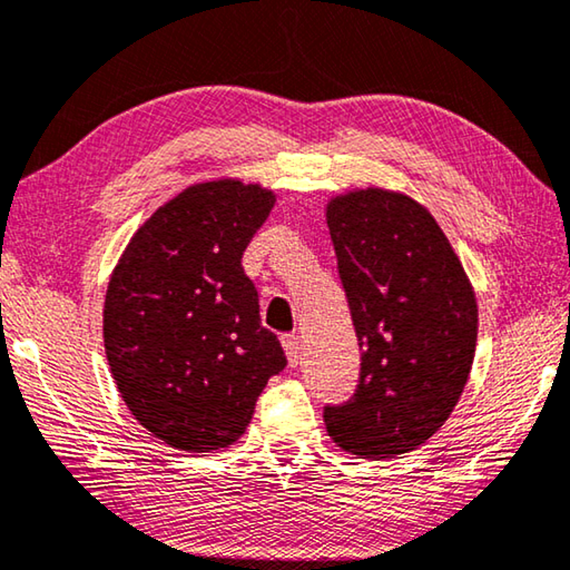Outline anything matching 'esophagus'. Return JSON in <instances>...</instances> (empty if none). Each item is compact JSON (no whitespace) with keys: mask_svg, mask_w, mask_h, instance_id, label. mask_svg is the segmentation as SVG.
Returning a JSON list of instances; mask_svg holds the SVG:
<instances>
[{"mask_svg":"<svg viewBox=\"0 0 570 570\" xmlns=\"http://www.w3.org/2000/svg\"><path fill=\"white\" fill-rule=\"evenodd\" d=\"M282 345L286 351V361L292 367H296L301 363V338L298 336H284Z\"/></svg>","mask_w":570,"mask_h":570,"instance_id":"esophagus-1","label":"esophagus"}]
</instances>
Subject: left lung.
Wrapping results in <instances>:
<instances>
[{"mask_svg":"<svg viewBox=\"0 0 570 570\" xmlns=\"http://www.w3.org/2000/svg\"><path fill=\"white\" fill-rule=\"evenodd\" d=\"M326 222L361 343V385L326 407L328 438L363 460L425 444L462 397L476 348L474 286L432 212L405 193L333 195Z\"/></svg>","mask_w":570,"mask_h":570,"instance_id":"left-lung-1","label":"left lung"}]
</instances>
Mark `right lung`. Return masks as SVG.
I'll use <instances>...</instances> for the list:
<instances>
[{"mask_svg":"<svg viewBox=\"0 0 570 570\" xmlns=\"http://www.w3.org/2000/svg\"><path fill=\"white\" fill-rule=\"evenodd\" d=\"M274 203V189L239 177L189 185L142 222L108 278L110 375L130 415L167 448H229L284 371L242 266Z\"/></svg>","mask_w":570,"mask_h":570,"instance_id":"add662e5","label":"right lung"}]
</instances>
